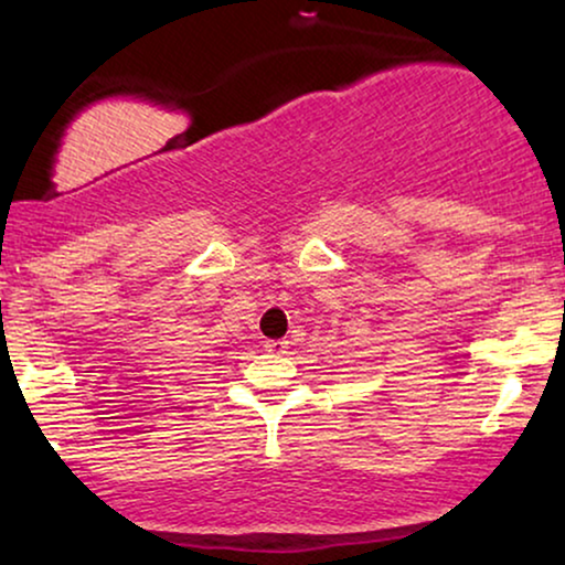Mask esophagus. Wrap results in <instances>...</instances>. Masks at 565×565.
<instances>
[{
	"instance_id": "1",
	"label": "esophagus",
	"mask_w": 565,
	"mask_h": 565,
	"mask_svg": "<svg viewBox=\"0 0 565 565\" xmlns=\"http://www.w3.org/2000/svg\"><path fill=\"white\" fill-rule=\"evenodd\" d=\"M265 347H267V352H273V354H285V350H288V339H269Z\"/></svg>"
}]
</instances>
